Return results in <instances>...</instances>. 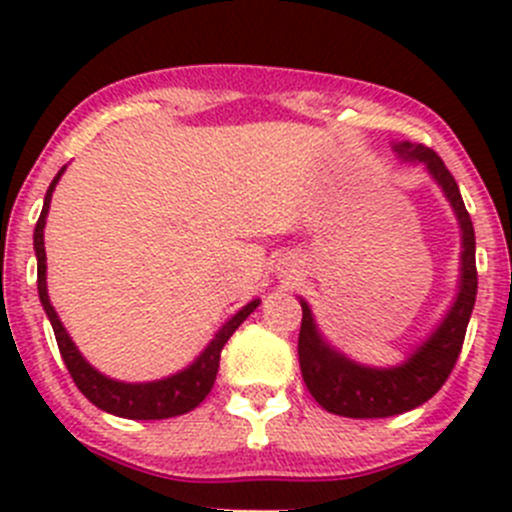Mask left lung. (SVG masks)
I'll list each match as a JSON object with an SVG mask.
<instances>
[{"instance_id":"obj_1","label":"left lung","mask_w":512,"mask_h":512,"mask_svg":"<svg viewBox=\"0 0 512 512\" xmlns=\"http://www.w3.org/2000/svg\"><path fill=\"white\" fill-rule=\"evenodd\" d=\"M394 148L401 158L418 160L426 165L456 210L463 230L461 292L441 327L431 334V339L406 364L394 366V369H369V366H359L344 354L334 352L319 337L312 312H309L307 302H302V327H299L297 342L302 379L314 401L329 414L337 416L386 418L416 409L423 401L431 399L446 384L456 366L463 339H466L468 319H471L473 304H476V232H473L471 215L463 205L461 190H458L451 170L446 168L436 151L426 146L399 143Z\"/></svg>"}]
</instances>
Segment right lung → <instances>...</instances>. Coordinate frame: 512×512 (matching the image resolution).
Segmentation results:
<instances>
[{
    "label": "right lung",
    "instance_id": "obj_1",
    "mask_svg": "<svg viewBox=\"0 0 512 512\" xmlns=\"http://www.w3.org/2000/svg\"><path fill=\"white\" fill-rule=\"evenodd\" d=\"M64 168L56 173V178L51 180L49 190H46L44 208H41L39 220L34 227V250H36V287H39V299L44 304V312L49 317L51 327H54L56 344H59L61 359H64L66 369H69L71 379L79 386L81 394L98 406L101 411L121 418H136V421H156V418H170L180 416L193 411L195 406H200V401L210 394L215 384V376H218L220 366V352L227 344V339L232 337L237 327L250 317V312H255L260 299L250 302L247 307H242L230 322L215 334L213 342L208 344L203 354L198 356L190 369L180 371V374L168 376L163 381H151V384H123V381H113L108 376L98 374L94 366L79 354V349L74 347L71 337L66 334L64 324L56 317L54 307L49 302V294H46V252H44V225H46V213H49L51 193H54L56 183H59Z\"/></svg>",
    "mask_w": 512,
    "mask_h": 512
}]
</instances>
